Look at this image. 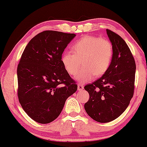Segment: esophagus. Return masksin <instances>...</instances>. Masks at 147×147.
<instances>
[{
	"label": "esophagus",
	"mask_w": 147,
	"mask_h": 147,
	"mask_svg": "<svg viewBox=\"0 0 147 147\" xmlns=\"http://www.w3.org/2000/svg\"><path fill=\"white\" fill-rule=\"evenodd\" d=\"M84 86L83 84H79L78 85V90H79V91H82V90H84Z\"/></svg>",
	"instance_id": "obj_1"
}]
</instances>
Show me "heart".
<instances>
[{
	"label": "heart",
	"mask_w": 147,
	"mask_h": 147,
	"mask_svg": "<svg viewBox=\"0 0 147 147\" xmlns=\"http://www.w3.org/2000/svg\"><path fill=\"white\" fill-rule=\"evenodd\" d=\"M73 52L62 53L61 61L70 75L78 73L81 61L83 67L75 77L78 82L91 81L94 76L100 77L110 67L113 56V47L108 40L95 36H84L72 46Z\"/></svg>",
	"instance_id": "heart-1"
}]
</instances>
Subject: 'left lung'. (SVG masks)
I'll return each instance as SVG.
<instances>
[{"instance_id": "obj_1", "label": "left lung", "mask_w": 147, "mask_h": 147, "mask_svg": "<svg viewBox=\"0 0 147 147\" xmlns=\"http://www.w3.org/2000/svg\"><path fill=\"white\" fill-rule=\"evenodd\" d=\"M113 47L110 67L101 78L84 87L90 99L84 104L86 112L96 121L109 122L121 115L133 96L136 64L124 40L106 29Z\"/></svg>"}]
</instances>
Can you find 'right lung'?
Listing matches in <instances>:
<instances>
[{"instance_id":"add662e5","label":"right lung","mask_w":147,"mask_h":147,"mask_svg":"<svg viewBox=\"0 0 147 147\" xmlns=\"http://www.w3.org/2000/svg\"><path fill=\"white\" fill-rule=\"evenodd\" d=\"M76 36L55 31L35 35L26 46L17 67L18 98L30 118L41 124L55 120L78 86L66 71L61 55Z\"/></svg>"}]
</instances>
